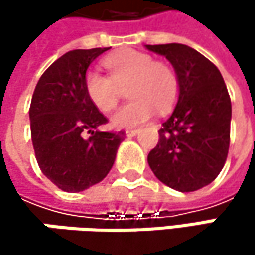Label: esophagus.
<instances>
[{"instance_id": "esophagus-1", "label": "esophagus", "mask_w": 255, "mask_h": 255, "mask_svg": "<svg viewBox=\"0 0 255 255\" xmlns=\"http://www.w3.org/2000/svg\"><path fill=\"white\" fill-rule=\"evenodd\" d=\"M137 134H138V129H132V128L126 129V135H127V137H134V135H137Z\"/></svg>"}]
</instances>
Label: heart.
Segmentation results:
<instances>
[{"label":"heart","instance_id":"1","mask_svg":"<svg viewBox=\"0 0 255 255\" xmlns=\"http://www.w3.org/2000/svg\"><path fill=\"white\" fill-rule=\"evenodd\" d=\"M109 77L99 71H88L84 88L90 102L102 112H111L120 99L121 88L127 87L131 100L112 115V124L118 128L137 127L146 123L155 112H164L173 106L178 94V79L173 68L156 62L147 53L121 50L103 60Z\"/></svg>","mask_w":255,"mask_h":255}]
</instances>
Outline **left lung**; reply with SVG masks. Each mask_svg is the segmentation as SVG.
Returning a JSON list of instances; mask_svg holds the SVG:
<instances>
[{
  "label": "left lung",
  "instance_id": "left-lung-1",
  "mask_svg": "<svg viewBox=\"0 0 255 255\" xmlns=\"http://www.w3.org/2000/svg\"><path fill=\"white\" fill-rule=\"evenodd\" d=\"M146 48L165 56L178 79L177 106L147 155L149 167L174 190H198L219 176L228 158L232 103L226 84L214 63L184 44Z\"/></svg>",
  "mask_w": 255,
  "mask_h": 255
}]
</instances>
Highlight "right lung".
I'll list each match as a JSON object with an SVG mask.
<instances>
[{"label": "right lung", "mask_w": 255, "mask_h": 255, "mask_svg": "<svg viewBox=\"0 0 255 255\" xmlns=\"http://www.w3.org/2000/svg\"><path fill=\"white\" fill-rule=\"evenodd\" d=\"M106 50L68 51L41 75L32 96L29 118L36 162L65 192L85 190L106 177L126 135L97 129L108 118L84 88L90 63Z\"/></svg>", "instance_id": "obj_1"}]
</instances>
